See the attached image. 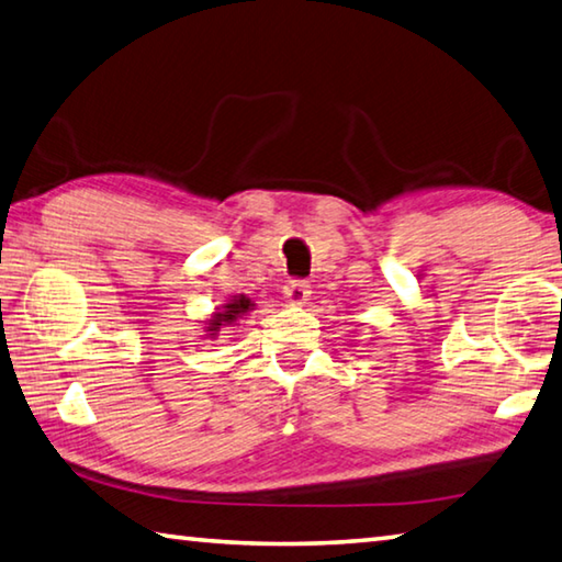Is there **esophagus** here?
Here are the masks:
<instances>
[{"mask_svg": "<svg viewBox=\"0 0 562 562\" xmlns=\"http://www.w3.org/2000/svg\"><path fill=\"white\" fill-rule=\"evenodd\" d=\"M284 297L292 304H302L310 297V284L304 280H288V284H284Z\"/></svg>", "mask_w": 562, "mask_h": 562, "instance_id": "obj_1", "label": "esophagus"}]
</instances>
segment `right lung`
<instances>
[{"instance_id":"right-lung-1","label":"right lung","mask_w":562,"mask_h":562,"mask_svg":"<svg viewBox=\"0 0 562 562\" xmlns=\"http://www.w3.org/2000/svg\"><path fill=\"white\" fill-rule=\"evenodd\" d=\"M248 307H250V300H246V297H238V300H231L226 307H223V312L221 314H216L211 319V326L209 329L211 331H218L223 324H233L238 319V314H243V312H248Z\"/></svg>"}]
</instances>
